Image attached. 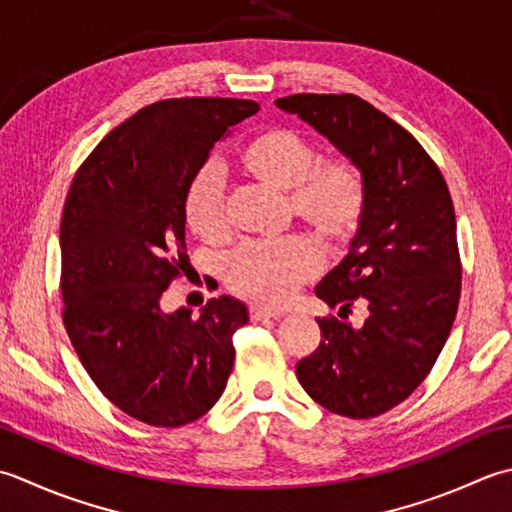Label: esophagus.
I'll return each mask as SVG.
<instances>
[{"label": "esophagus", "instance_id": "obj_1", "mask_svg": "<svg viewBox=\"0 0 512 512\" xmlns=\"http://www.w3.org/2000/svg\"><path fill=\"white\" fill-rule=\"evenodd\" d=\"M249 316H252V320H269V318H280V311L252 305L249 307Z\"/></svg>", "mask_w": 512, "mask_h": 512}]
</instances>
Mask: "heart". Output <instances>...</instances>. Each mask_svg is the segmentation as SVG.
Wrapping results in <instances>:
<instances>
[{"mask_svg": "<svg viewBox=\"0 0 512 512\" xmlns=\"http://www.w3.org/2000/svg\"><path fill=\"white\" fill-rule=\"evenodd\" d=\"M252 179L287 192V207L329 243H344L358 232L367 212L369 187L349 156H320L316 143L291 128H267L238 154ZM185 218L205 243H223L229 234L223 179L205 170L185 198ZM318 247L302 236L276 243H247L229 256L227 285L265 307H283L318 276Z\"/></svg>", "mask_w": 512, "mask_h": 512, "instance_id": "1", "label": "heart"}]
</instances>
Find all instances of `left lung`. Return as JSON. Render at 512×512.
<instances>
[{
    "label": "left lung",
    "mask_w": 512,
    "mask_h": 512,
    "mask_svg": "<svg viewBox=\"0 0 512 512\" xmlns=\"http://www.w3.org/2000/svg\"><path fill=\"white\" fill-rule=\"evenodd\" d=\"M276 106L325 134L369 187L347 258L316 287L342 320L318 318L298 382L331 413L378 417L420 387L451 333L462 291L453 198L429 152L369 101L302 92ZM353 304L370 311L362 328L346 322Z\"/></svg>",
    "instance_id": "1"
}]
</instances>
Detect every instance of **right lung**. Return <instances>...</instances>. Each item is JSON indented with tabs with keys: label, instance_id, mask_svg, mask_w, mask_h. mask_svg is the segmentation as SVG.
Masks as SVG:
<instances>
[{
	"label": "right lung",
	"instance_id": "add662e5",
	"mask_svg": "<svg viewBox=\"0 0 512 512\" xmlns=\"http://www.w3.org/2000/svg\"><path fill=\"white\" fill-rule=\"evenodd\" d=\"M258 112L249 99L181 97L141 108L81 163L61 214L64 327L92 382L150 426L190 424L221 398L232 336L249 320L229 296L163 314L190 263L185 198L214 143Z\"/></svg>",
	"mask_w": 512,
	"mask_h": 512
}]
</instances>
